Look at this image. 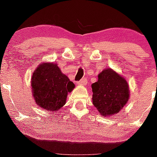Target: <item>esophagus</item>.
<instances>
[{
  "mask_svg": "<svg viewBox=\"0 0 157 157\" xmlns=\"http://www.w3.org/2000/svg\"><path fill=\"white\" fill-rule=\"evenodd\" d=\"M86 79L85 78H83V79H81V80H80V81H78V84L79 85H82V86H85V85L86 84Z\"/></svg>",
  "mask_w": 157,
  "mask_h": 157,
  "instance_id": "1",
  "label": "esophagus"
}]
</instances>
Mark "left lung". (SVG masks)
<instances>
[{
  "label": "left lung",
  "mask_w": 157,
  "mask_h": 157,
  "mask_svg": "<svg viewBox=\"0 0 157 157\" xmlns=\"http://www.w3.org/2000/svg\"><path fill=\"white\" fill-rule=\"evenodd\" d=\"M93 104L103 117L119 113L130 98L127 80L111 68H106L98 75L92 85Z\"/></svg>",
  "instance_id": "8db88e82"
}]
</instances>
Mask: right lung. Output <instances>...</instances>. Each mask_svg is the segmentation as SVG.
<instances>
[{"instance_id":"obj_1","label":"right lung","mask_w":157,"mask_h":157,"mask_svg":"<svg viewBox=\"0 0 157 157\" xmlns=\"http://www.w3.org/2000/svg\"><path fill=\"white\" fill-rule=\"evenodd\" d=\"M33 97L37 106L49 111H57L66 103L68 93L75 87L56 63H41L31 78Z\"/></svg>"}]
</instances>
